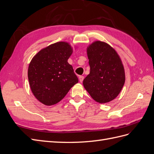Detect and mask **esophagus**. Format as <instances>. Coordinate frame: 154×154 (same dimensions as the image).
<instances>
[{
    "mask_svg": "<svg viewBox=\"0 0 154 154\" xmlns=\"http://www.w3.org/2000/svg\"><path fill=\"white\" fill-rule=\"evenodd\" d=\"M83 79H84V76H79V80H80V82H83Z\"/></svg>",
    "mask_w": 154,
    "mask_h": 154,
    "instance_id": "1",
    "label": "esophagus"
}]
</instances>
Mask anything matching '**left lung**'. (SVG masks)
<instances>
[{"label": "left lung", "mask_w": 154, "mask_h": 154, "mask_svg": "<svg viewBox=\"0 0 154 154\" xmlns=\"http://www.w3.org/2000/svg\"><path fill=\"white\" fill-rule=\"evenodd\" d=\"M90 73L83 80L86 91L96 101L105 103L118 96L125 81V70L117 52L103 42L96 41L87 49Z\"/></svg>", "instance_id": "1"}]
</instances>
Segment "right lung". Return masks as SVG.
<instances>
[{
  "label": "right lung",
  "mask_w": 154,
  "mask_h": 154,
  "mask_svg": "<svg viewBox=\"0 0 154 154\" xmlns=\"http://www.w3.org/2000/svg\"><path fill=\"white\" fill-rule=\"evenodd\" d=\"M72 53L69 43L59 42L40 50L29 65L28 80L36 98L45 105L58 103L78 82L67 60Z\"/></svg>",
  "instance_id": "right-lung-1"
}]
</instances>
